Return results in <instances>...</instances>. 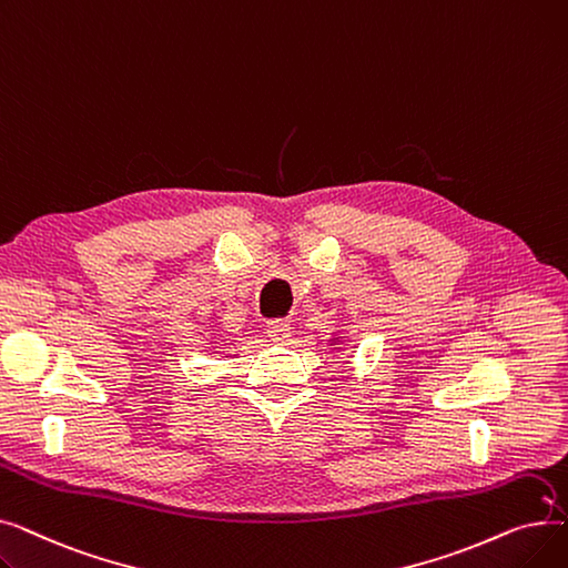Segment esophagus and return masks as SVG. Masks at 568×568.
Returning <instances> with one entry per match:
<instances>
[{
    "instance_id": "obj_1",
    "label": "esophagus",
    "mask_w": 568,
    "mask_h": 568,
    "mask_svg": "<svg viewBox=\"0 0 568 568\" xmlns=\"http://www.w3.org/2000/svg\"><path fill=\"white\" fill-rule=\"evenodd\" d=\"M266 336L274 343H287L290 338V322L287 320H272L266 324Z\"/></svg>"
}]
</instances>
